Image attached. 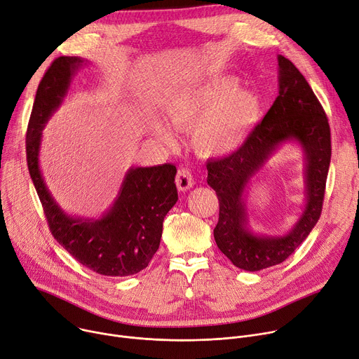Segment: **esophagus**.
I'll list each match as a JSON object with an SVG mask.
<instances>
[{
  "mask_svg": "<svg viewBox=\"0 0 359 359\" xmlns=\"http://www.w3.org/2000/svg\"><path fill=\"white\" fill-rule=\"evenodd\" d=\"M194 184H195V180H194L192 172H190L189 169H186V167H182V169L177 170L176 186H177V189L180 190V192H186V190L192 189Z\"/></svg>",
  "mask_w": 359,
  "mask_h": 359,
  "instance_id": "34e87169",
  "label": "esophagus"
}]
</instances>
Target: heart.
<instances>
[{
	"label": "heart",
	"instance_id": "obj_1",
	"mask_svg": "<svg viewBox=\"0 0 359 359\" xmlns=\"http://www.w3.org/2000/svg\"><path fill=\"white\" fill-rule=\"evenodd\" d=\"M231 76H217L186 85L167 95L163 105L165 121L179 130H192L195 151L205 158H218L240 149L261 116V100L251 89H238ZM154 134L167 146L175 135L156 123Z\"/></svg>",
	"mask_w": 359,
	"mask_h": 359
}]
</instances>
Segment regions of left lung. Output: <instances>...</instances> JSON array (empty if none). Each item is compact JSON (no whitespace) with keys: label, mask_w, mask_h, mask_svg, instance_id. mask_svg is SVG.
Wrapping results in <instances>:
<instances>
[{"label":"left lung","mask_w":359,"mask_h":359,"mask_svg":"<svg viewBox=\"0 0 359 359\" xmlns=\"http://www.w3.org/2000/svg\"><path fill=\"white\" fill-rule=\"evenodd\" d=\"M278 97L232 154L209 160L208 184L217 192L219 219L213 229L218 248L245 271L269 269L287 259L318 224L330 163L327 116L300 70L278 56ZM296 139L306 158V206L298 224L283 237L255 236L246 228L243 192L250 177L283 142Z\"/></svg>","instance_id":"obj_1"}]
</instances>
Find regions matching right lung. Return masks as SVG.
<instances>
[{"mask_svg":"<svg viewBox=\"0 0 359 359\" xmlns=\"http://www.w3.org/2000/svg\"><path fill=\"white\" fill-rule=\"evenodd\" d=\"M85 60L60 56L37 88L26 134L27 165L55 240L82 266L111 277L144 270L158 250L163 221L177 202L176 165L131 167L118 198L101 219L72 218L47 190L39 167L41 131L62 104L72 76Z\"/></svg>","mask_w":359,"mask_h":359,"instance_id":"add662e5","label":"right lung"}]
</instances>
